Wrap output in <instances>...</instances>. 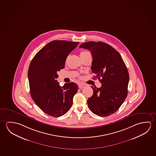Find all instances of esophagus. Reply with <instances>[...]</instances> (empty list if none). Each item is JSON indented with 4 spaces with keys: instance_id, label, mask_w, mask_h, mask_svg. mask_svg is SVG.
<instances>
[{
    "instance_id": "34e87169",
    "label": "esophagus",
    "mask_w": 156,
    "mask_h": 156,
    "mask_svg": "<svg viewBox=\"0 0 156 156\" xmlns=\"http://www.w3.org/2000/svg\"><path fill=\"white\" fill-rule=\"evenodd\" d=\"M86 87V85H85L84 84H79L78 85V87H79V88H80V89H82L83 88H84Z\"/></svg>"
}]
</instances>
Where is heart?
<instances>
[{
    "instance_id": "obj_1",
    "label": "heart",
    "mask_w": 156,
    "mask_h": 156,
    "mask_svg": "<svg viewBox=\"0 0 156 156\" xmlns=\"http://www.w3.org/2000/svg\"><path fill=\"white\" fill-rule=\"evenodd\" d=\"M89 52L87 51H82L80 53V56H83V55H84L87 54L89 53Z\"/></svg>"
}]
</instances>
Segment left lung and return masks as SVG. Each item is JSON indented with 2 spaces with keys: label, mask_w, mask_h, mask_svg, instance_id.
<instances>
[{
  "label": "left lung",
  "mask_w": 156,
  "mask_h": 156,
  "mask_svg": "<svg viewBox=\"0 0 156 156\" xmlns=\"http://www.w3.org/2000/svg\"><path fill=\"white\" fill-rule=\"evenodd\" d=\"M79 47L91 51L93 59L91 69L102 84L100 88L91 87L94 94L87 100L90 110L100 116L112 115L127 96V68L120 53L108 44L90 41Z\"/></svg>",
  "instance_id": "obj_1"
}]
</instances>
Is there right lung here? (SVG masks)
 Returning a JSON list of instances; mask_svg holds the SVG:
<instances>
[{"label": "right lung", "mask_w": 156, "mask_h": 156, "mask_svg": "<svg viewBox=\"0 0 156 156\" xmlns=\"http://www.w3.org/2000/svg\"><path fill=\"white\" fill-rule=\"evenodd\" d=\"M78 42L54 40L36 53L29 67L30 95L44 113L53 117L65 114L71 108L78 85L71 82L60 87L57 72L63 69L67 57Z\"/></svg>", "instance_id": "right-lung-1"}]
</instances>
